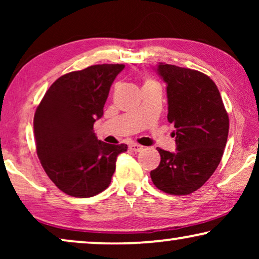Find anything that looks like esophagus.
I'll use <instances>...</instances> for the list:
<instances>
[{"label": "esophagus", "mask_w": 259, "mask_h": 259, "mask_svg": "<svg viewBox=\"0 0 259 259\" xmlns=\"http://www.w3.org/2000/svg\"><path fill=\"white\" fill-rule=\"evenodd\" d=\"M128 148L132 152H140V151H143L144 146H141V145H138V144H131Z\"/></svg>", "instance_id": "obj_1"}]
</instances>
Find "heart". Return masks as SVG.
I'll list each match as a JSON object with an SVG mask.
<instances>
[{
    "instance_id": "heart-1",
    "label": "heart",
    "mask_w": 259,
    "mask_h": 259,
    "mask_svg": "<svg viewBox=\"0 0 259 259\" xmlns=\"http://www.w3.org/2000/svg\"><path fill=\"white\" fill-rule=\"evenodd\" d=\"M147 82H153V81H151V80H150V81H147Z\"/></svg>"
}]
</instances>
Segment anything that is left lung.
I'll use <instances>...</instances> for the list:
<instances>
[{
    "instance_id": "obj_1",
    "label": "left lung",
    "mask_w": 259,
    "mask_h": 259,
    "mask_svg": "<svg viewBox=\"0 0 259 259\" xmlns=\"http://www.w3.org/2000/svg\"><path fill=\"white\" fill-rule=\"evenodd\" d=\"M155 69L166 82L177 151L157 148L160 164L151 178L159 190L185 196L203 186L218 167L228 141L229 115L217 86L204 73L162 62Z\"/></svg>"
}]
</instances>
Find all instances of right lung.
Wrapping results in <instances>:
<instances>
[{
  "instance_id": "add662e5",
  "label": "right lung",
  "mask_w": 259,
  "mask_h": 259,
  "mask_svg": "<svg viewBox=\"0 0 259 259\" xmlns=\"http://www.w3.org/2000/svg\"><path fill=\"white\" fill-rule=\"evenodd\" d=\"M123 65H94L59 77L34 115L37 157L62 192L88 198L111 184L116 158L127 145L98 140L93 126L104 115L113 81Z\"/></svg>"
}]
</instances>
